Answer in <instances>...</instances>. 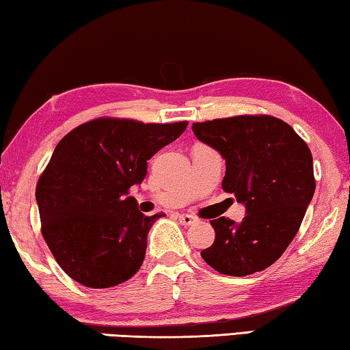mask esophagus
Segmentation results:
<instances>
[{
    "label": "esophagus",
    "mask_w": 350,
    "mask_h": 350,
    "mask_svg": "<svg viewBox=\"0 0 350 350\" xmlns=\"http://www.w3.org/2000/svg\"><path fill=\"white\" fill-rule=\"evenodd\" d=\"M179 221L184 226H191L193 223H196V218L193 215H189V213H179Z\"/></svg>",
    "instance_id": "34e87169"
}]
</instances>
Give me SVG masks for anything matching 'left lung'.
Segmentation results:
<instances>
[{"mask_svg": "<svg viewBox=\"0 0 350 350\" xmlns=\"http://www.w3.org/2000/svg\"><path fill=\"white\" fill-rule=\"evenodd\" d=\"M193 133L226 161L221 189L245 206L241 223L211 221L215 241L201 256L217 272L245 276L280 259L304 220L316 189L312 155L295 130L273 116L195 122Z\"/></svg>", "mask_w": 350, "mask_h": 350, "instance_id": "8db88e82", "label": "left lung"}]
</instances>
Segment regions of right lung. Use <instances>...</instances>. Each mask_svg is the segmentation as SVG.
<instances>
[{
	"label": "right lung",
	"instance_id": "add662e5",
	"mask_svg": "<svg viewBox=\"0 0 350 350\" xmlns=\"http://www.w3.org/2000/svg\"><path fill=\"white\" fill-rule=\"evenodd\" d=\"M187 125L98 118L56 146L39 177L36 201L42 236L72 280L103 289L138 272L149 229L163 213L143 215L129 191L144 180L148 160Z\"/></svg>",
	"mask_w": 350,
	"mask_h": 350
}]
</instances>
